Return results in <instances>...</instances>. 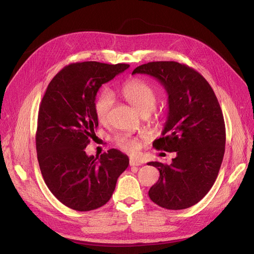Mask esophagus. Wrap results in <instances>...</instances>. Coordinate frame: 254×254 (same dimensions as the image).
Returning <instances> with one entry per match:
<instances>
[{
	"label": "esophagus",
	"instance_id": "34e87169",
	"mask_svg": "<svg viewBox=\"0 0 254 254\" xmlns=\"http://www.w3.org/2000/svg\"><path fill=\"white\" fill-rule=\"evenodd\" d=\"M129 164H130V166H139V165H141V164H142V162H141V161H139V160L130 159V161H129Z\"/></svg>",
	"mask_w": 254,
	"mask_h": 254
}]
</instances>
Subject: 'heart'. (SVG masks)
I'll use <instances>...</instances> for the list:
<instances>
[{"mask_svg": "<svg viewBox=\"0 0 254 254\" xmlns=\"http://www.w3.org/2000/svg\"><path fill=\"white\" fill-rule=\"evenodd\" d=\"M122 94L140 114H150L156 108L157 93L155 89L141 79H132L126 82L122 88ZM113 103L114 97L111 91L105 89L98 94L94 109L99 122H105L108 119ZM115 143L120 148L128 152H135L140 147L139 141L129 134L118 135L115 137Z\"/></svg>", "mask_w": 254, "mask_h": 254, "instance_id": "obj_1", "label": "heart"}]
</instances>
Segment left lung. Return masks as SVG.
I'll list each match as a JSON object with an SVG mask.
<instances>
[{"label": "left lung", "instance_id": "1", "mask_svg": "<svg viewBox=\"0 0 254 254\" xmlns=\"http://www.w3.org/2000/svg\"><path fill=\"white\" fill-rule=\"evenodd\" d=\"M132 74L150 75L166 90L167 120L152 145L177 153L170 165L148 163L160 172L149 198L167 210L188 209L211 190L224 159L226 127L217 97L201 74L176 61H152Z\"/></svg>", "mask_w": 254, "mask_h": 254}]
</instances>
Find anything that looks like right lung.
<instances>
[{"mask_svg": "<svg viewBox=\"0 0 254 254\" xmlns=\"http://www.w3.org/2000/svg\"><path fill=\"white\" fill-rule=\"evenodd\" d=\"M128 67L97 61L71 64L51 80L41 101L36 132L40 171L53 195L75 211L95 210L108 202L129 165L128 157L118 149L99 158L84 151L98 126V89Z\"/></svg>", "mask_w": 254, "mask_h": 254, "instance_id": "1", "label": "right lung"}]
</instances>
